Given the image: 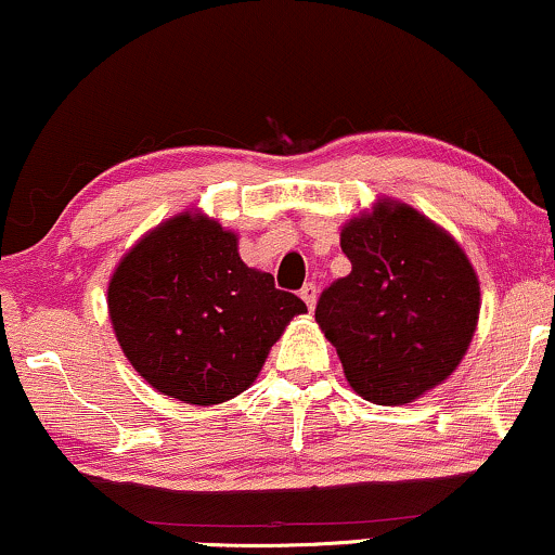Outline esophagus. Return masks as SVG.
Instances as JSON below:
<instances>
[{
    "instance_id": "esophagus-1",
    "label": "esophagus",
    "mask_w": 555,
    "mask_h": 555,
    "mask_svg": "<svg viewBox=\"0 0 555 555\" xmlns=\"http://www.w3.org/2000/svg\"><path fill=\"white\" fill-rule=\"evenodd\" d=\"M300 298L306 300V306L313 310L315 308V300H318V285L315 283H306L300 287Z\"/></svg>"
}]
</instances>
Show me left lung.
Returning a JSON list of instances; mask_svg holds the SVG:
<instances>
[{"mask_svg":"<svg viewBox=\"0 0 555 555\" xmlns=\"http://www.w3.org/2000/svg\"><path fill=\"white\" fill-rule=\"evenodd\" d=\"M351 272L321 293L315 321L356 393L409 404L457 369L480 315V283L450 234L406 204L378 202L340 232Z\"/></svg>","mask_w":555,"mask_h":555,"instance_id":"8db88e82","label":"left lung"}]
</instances>
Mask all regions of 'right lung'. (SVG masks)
<instances>
[{"label": "right lung", "instance_id": "add662e5", "mask_svg": "<svg viewBox=\"0 0 555 555\" xmlns=\"http://www.w3.org/2000/svg\"><path fill=\"white\" fill-rule=\"evenodd\" d=\"M108 310L126 359L156 391L209 406L245 391L308 308L240 260L237 234L184 211L120 260Z\"/></svg>", "mask_w": 555, "mask_h": 555}]
</instances>
